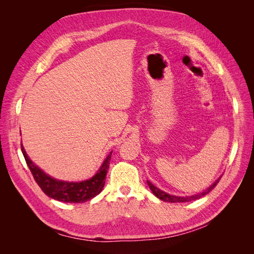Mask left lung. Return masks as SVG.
<instances>
[{
	"label": "left lung",
	"mask_w": 254,
	"mask_h": 254,
	"mask_svg": "<svg viewBox=\"0 0 254 254\" xmlns=\"http://www.w3.org/2000/svg\"><path fill=\"white\" fill-rule=\"evenodd\" d=\"M220 178H221V177H220ZM220 178H219L218 180L215 181V183H213L212 186H211L209 189H207L206 190L202 191L201 194H198V195H195V196H190V197H177V196H172V195H170V194L165 193V191L159 190L158 188H156L155 186H153V184H151L149 181H147V184H148V187L150 188L152 193L155 194L159 199H161V200L167 201V202H187V201L196 200V199H199L200 197H203L204 195H206L207 193H210V191H211L215 187L217 186V183L219 182Z\"/></svg>",
	"instance_id": "1"
}]
</instances>
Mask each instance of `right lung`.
<instances>
[{
	"label": "right lung",
	"instance_id": "right-lung-1",
	"mask_svg": "<svg viewBox=\"0 0 254 254\" xmlns=\"http://www.w3.org/2000/svg\"><path fill=\"white\" fill-rule=\"evenodd\" d=\"M21 150L23 156L25 158L28 168L33 174L35 181L40 187L43 193L53 199H56L58 201L71 203L86 202L101 193L105 186L106 175L109 170L110 159L112 155V152L109 153L108 157L106 158L104 163L102 164L101 168H99L98 172L91 179L81 182H67L54 179L49 175L44 174L27 157L22 144Z\"/></svg>",
	"mask_w": 254,
	"mask_h": 254
}]
</instances>
